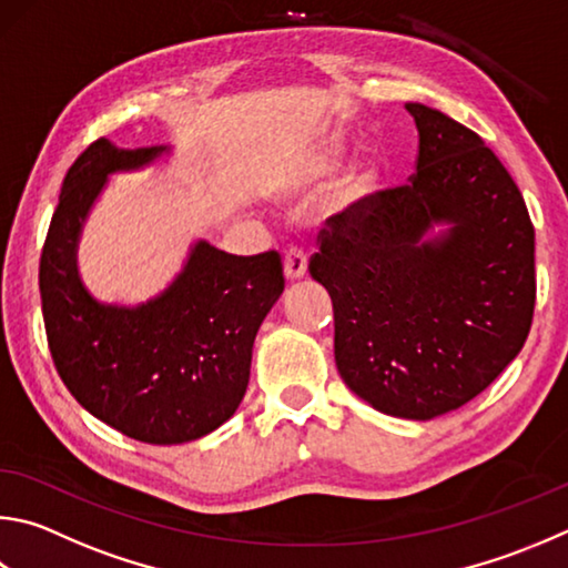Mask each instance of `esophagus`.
Returning <instances> with one entry per match:
<instances>
[{
	"label": "esophagus",
	"mask_w": 568,
	"mask_h": 568,
	"mask_svg": "<svg viewBox=\"0 0 568 568\" xmlns=\"http://www.w3.org/2000/svg\"><path fill=\"white\" fill-rule=\"evenodd\" d=\"M283 267L287 281H301L307 271V255L301 248H291L283 257Z\"/></svg>",
	"instance_id": "esophagus-1"
}]
</instances>
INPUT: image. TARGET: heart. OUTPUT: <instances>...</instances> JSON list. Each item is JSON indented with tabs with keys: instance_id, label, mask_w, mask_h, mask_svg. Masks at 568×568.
<instances>
[{
	"instance_id": "1",
	"label": "heart",
	"mask_w": 568,
	"mask_h": 568,
	"mask_svg": "<svg viewBox=\"0 0 568 568\" xmlns=\"http://www.w3.org/2000/svg\"><path fill=\"white\" fill-rule=\"evenodd\" d=\"M343 156H345L343 143L339 141L329 143V146L320 151L301 173H295L293 183L287 185V193H305V191L315 189V185L323 183L329 173H335ZM377 181H379V169L375 161L355 163V166L345 173V179L339 181V189H337L339 201H343L345 205L365 201L367 195L377 189Z\"/></svg>"
}]
</instances>
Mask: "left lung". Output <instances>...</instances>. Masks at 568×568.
I'll use <instances>...</instances> for the list:
<instances>
[{
    "label": "left lung",
    "instance_id": "1",
    "mask_svg": "<svg viewBox=\"0 0 568 568\" xmlns=\"http://www.w3.org/2000/svg\"><path fill=\"white\" fill-rule=\"evenodd\" d=\"M405 109L417 171L329 215L311 275L333 297L345 385L385 415L432 419L487 389L527 343L534 225L477 133L425 104ZM435 224L446 225L437 236Z\"/></svg>",
    "mask_w": 568,
    "mask_h": 568
}]
</instances>
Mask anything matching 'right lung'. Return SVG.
I'll list each match as a JSON object with an SVG mask.
<instances>
[{"instance_id": "add662e5", "label": "right lung", "mask_w": 568, "mask_h": 568, "mask_svg": "<svg viewBox=\"0 0 568 568\" xmlns=\"http://www.w3.org/2000/svg\"><path fill=\"white\" fill-rule=\"evenodd\" d=\"M166 146L99 139L71 163L41 248L39 291L59 377L97 419L146 445H181L233 417L251 377L257 327L285 287L275 251L231 255L199 241L166 291L136 307L106 305L79 277L77 248L111 173Z\"/></svg>"}]
</instances>
